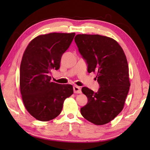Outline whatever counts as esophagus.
<instances>
[{"mask_svg": "<svg viewBox=\"0 0 150 150\" xmlns=\"http://www.w3.org/2000/svg\"><path fill=\"white\" fill-rule=\"evenodd\" d=\"M73 90H74V93H76V94L81 93V89L79 87V86H73Z\"/></svg>", "mask_w": 150, "mask_h": 150, "instance_id": "1", "label": "esophagus"}]
</instances>
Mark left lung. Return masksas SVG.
<instances>
[{"label":"left lung","mask_w":150,"mask_h":150,"mask_svg":"<svg viewBox=\"0 0 150 150\" xmlns=\"http://www.w3.org/2000/svg\"><path fill=\"white\" fill-rule=\"evenodd\" d=\"M74 40L88 72H96L99 84L96 93L86 87L81 89L88 101L81 108V115L94 125L108 123L122 111L129 89L125 52L115 40L106 36L78 34Z\"/></svg>","instance_id":"left-lung-1"}]
</instances>
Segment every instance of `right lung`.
<instances>
[{
  "label": "right lung",
  "mask_w": 150,
  "mask_h": 150,
  "mask_svg": "<svg viewBox=\"0 0 150 150\" xmlns=\"http://www.w3.org/2000/svg\"><path fill=\"white\" fill-rule=\"evenodd\" d=\"M76 34L50 33L32 40L20 67V89L26 110L36 120L48 121L60 114L65 99L73 94L71 84L52 82V69H59L61 57Z\"/></svg>",
  "instance_id": "right-lung-1"
}]
</instances>
